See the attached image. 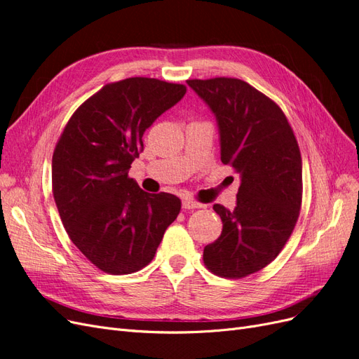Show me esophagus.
<instances>
[{"instance_id": "obj_1", "label": "esophagus", "mask_w": 359, "mask_h": 359, "mask_svg": "<svg viewBox=\"0 0 359 359\" xmlns=\"http://www.w3.org/2000/svg\"><path fill=\"white\" fill-rule=\"evenodd\" d=\"M201 206H202V203L193 201V199H189V198L182 199V208L184 210H194V208H201Z\"/></svg>"}]
</instances>
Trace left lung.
<instances>
[{
	"label": "left lung",
	"instance_id": "left-lung-1",
	"mask_svg": "<svg viewBox=\"0 0 359 359\" xmlns=\"http://www.w3.org/2000/svg\"><path fill=\"white\" fill-rule=\"evenodd\" d=\"M208 104L220 136L222 163L240 173L233 210L215 203L223 223L203 248L211 273L240 278L273 262L297 224L302 199L299 147L280 107L241 79H190Z\"/></svg>",
	"mask_w": 359,
	"mask_h": 359
}]
</instances>
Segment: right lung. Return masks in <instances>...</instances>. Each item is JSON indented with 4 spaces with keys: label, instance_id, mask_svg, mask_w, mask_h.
Segmentation results:
<instances>
[{
    "label": "right lung",
    "instance_id": "right-lung-1",
    "mask_svg": "<svg viewBox=\"0 0 359 359\" xmlns=\"http://www.w3.org/2000/svg\"><path fill=\"white\" fill-rule=\"evenodd\" d=\"M151 78L107 83L76 111L52 157V191L72 243L107 274H132L153 260L181 201L147 193L128 178L145 130L186 94Z\"/></svg>",
    "mask_w": 359,
    "mask_h": 359
}]
</instances>
